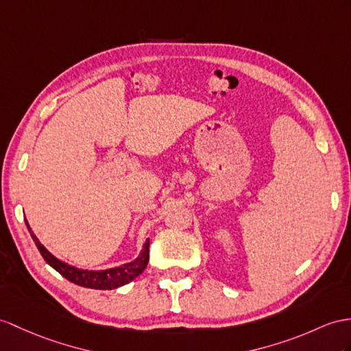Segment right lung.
I'll use <instances>...</instances> for the list:
<instances>
[{
	"label": "right lung",
	"instance_id": "obj_1",
	"mask_svg": "<svg viewBox=\"0 0 351 351\" xmlns=\"http://www.w3.org/2000/svg\"><path fill=\"white\" fill-rule=\"evenodd\" d=\"M25 223H27V228L29 230L34 243H36V245H37V249L40 250L41 256L45 258V261L50 265V267L56 269L59 274L65 277L68 281H71V283L79 285L82 287L98 289V290L117 289L123 285H128L130 281L138 277L147 267L150 240H146V243H144V245H143L141 253L138 254V258L130 263H123V265H121V267L110 268V269H104V271H88V269H79L75 267H71V265H68L62 261H59L58 258H55V256L38 241V238L34 235L27 220H25Z\"/></svg>",
	"mask_w": 351,
	"mask_h": 351
}]
</instances>
